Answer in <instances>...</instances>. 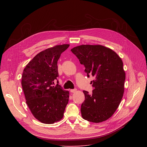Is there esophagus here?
<instances>
[{
    "label": "esophagus",
    "mask_w": 147,
    "mask_h": 147,
    "mask_svg": "<svg viewBox=\"0 0 147 147\" xmlns=\"http://www.w3.org/2000/svg\"><path fill=\"white\" fill-rule=\"evenodd\" d=\"M76 91H77V90H76V89H71V90H70V92H71V93H74V92H75Z\"/></svg>",
    "instance_id": "34e87169"
}]
</instances>
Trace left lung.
I'll return each mask as SVG.
<instances>
[{"mask_svg": "<svg viewBox=\"0 0 147 147\" xmlns=\"http://www.w3.org/2000/svg\"><path fill=\"white\" fill-rule=\"evenodd\" d=\"M71 51L86 67L94 89L91 94L83 91L85 100L81 105L84 119L100 123L109 119L116 112L124 94L125 73L120 57L112 49L100 45H81Z\"/></svg>", "mask_w": 147, "mask_h": 147, "instance_id": "left-lung-1", "label": "left lung"}]
</instances>
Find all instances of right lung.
Segmentation results:
<instances>
[{
    "label": "right lung",
    "instance_id": "right-lung-1",
    "mask_svg": "<svg viewBox=\"0 0 147 147\" xmlns=\"http://www.w3.org/2000/svg\"><path fill=\"white\" fill-rule=\"evenodd\" d=\"M69 46L55 45L41 51L23 70L22 86L26 103L34 117L42 123L53 124L63 117L69 92L58 84H53L59 76L57 61Z\"/></svg>",
    "mask_w": 147,
    "mask_h": 147
}]
</instances>
